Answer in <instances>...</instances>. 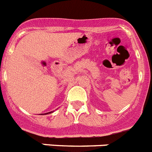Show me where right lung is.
I'll return each mask as SVG.
<instances>
[{
    "label": "right lung",
    "mask_w": 152,
    "mask_h": 152,
    "mask_svg": "<svg viewBox=\"0 0 152 152\" xmlns=\"http://www.w3.org/2000/svg\"><path fill=\"white\" fill-rule=\"evenodd\" d=\"M51 113V112H50ZM48 113V114H49V113ZM46 113H45V114H46Z\"/></svg>",
    "instance_id": "add662e5"
}]
</instances>
